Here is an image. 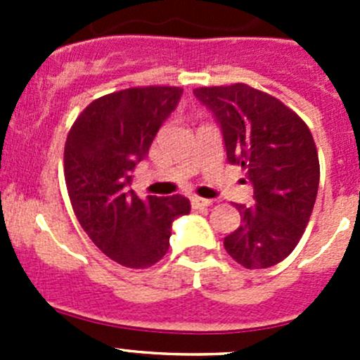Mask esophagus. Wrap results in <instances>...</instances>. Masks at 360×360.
I'll return each instance as SVG.
<instances>
[{
    "instance_id": "1",
    "label": "esophagus",
    "mask_w": 360,
    "mask_h": 360,
    "mask_svg": "<svg viewBox=\"0 0 360 360\" xmlns=\"http://www.w3.org/2000/svg\"><path fill=\"white\" fill-rule=\"evenodd\" d=\"M191 205H193V209H203V207H210V205H212V202L207 200V198L191 197Z\"/></svg>"
}]
</instances>
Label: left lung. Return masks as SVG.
I'll use <instances>...</instances> for the list:
<instances>
[{
	"label": "left lung",
	"mask_w": 360,
	"mask_h": 360,
	"mask_svg": "<svg viewBox=\"0 0 360 360\" xmlns=\"http://www.w3.org/2000/svg\"><path fill=\"white\" fill-rule=\"evenodd\" d=\"M193 94L219 123L228 162L248 169L254 186V207L235 203L240 226L224 249L249 270L274 266L297 245L317 198L321 167L310 129L277 97L245 83Z\"/></svg>",
	"instance_id": "8db88e82"
}]
</instances>
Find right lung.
<instances>
[{
    "label": "right lung",
    "mask_w": 360,
    "mask_h": 360,
    "mask_svg": "<svg viewBox=\"0 0 360 360\" xmlns=\"http://www.w3.org/2000/svg\"><path fill=\"white\" fill-rule=\"evenodd\" d=\"M183 96L179 86H134L92 101L72 123L64 177L76 219L108 257L148 268L165 256L176 217L190 212L183 195L139 198L132 170L146 158L162 123Z\"/></svg>",
    "instance_id": "add662e5"
}]
</instances>
